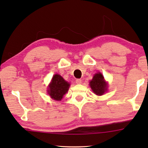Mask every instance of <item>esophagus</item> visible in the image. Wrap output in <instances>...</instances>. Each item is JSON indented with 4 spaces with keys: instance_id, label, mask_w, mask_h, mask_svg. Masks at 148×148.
I'll return each instance as SVG.
<instances>
[{
    "instance_id": "34e87169",
    "label": "esophagus",
    "mask_w": 148,
    "mask_h": 148,
    "mask_svg": "<svg viewBox=\"0 0 148 148\" xmlns=\"http://www.w3.org/2000/svg\"><path fill=\"white\" fill-rule=\"evenodd\" d=\"M76 84H80L81 83H82V80H81V79H79V78L76 79Z\"/></svg>"
}]
</instances>
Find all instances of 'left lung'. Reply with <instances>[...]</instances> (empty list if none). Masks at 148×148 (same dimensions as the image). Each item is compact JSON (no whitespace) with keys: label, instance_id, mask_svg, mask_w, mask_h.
Returning a JSON list of instances; mask_svg holds the SVG:
<instances>
[{"label":"left lung","instance_id":"1","mask_svg":"<svg viewBox=\"0 0 148 148\" xmlns=\"http://www.w3.org/2000/svg\"><path fill=\"white\" fill-rule=\"evenodd\" d=\"M90 86L96 95H103L107 90V85L106 84L104 77L101 73L96 74L92 80L90 82Z\"/></svg>","mask_w":148,"mask_h":148}]
</instances>
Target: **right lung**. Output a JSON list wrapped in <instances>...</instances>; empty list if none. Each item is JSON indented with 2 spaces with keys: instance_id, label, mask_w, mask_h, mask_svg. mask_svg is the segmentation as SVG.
<instances>
[{
  "instance_id": "right-lung-1",
  "label": "right lung",
  "mask_w": 148,
  "mask_h": 148,
  "mask_svg": "<svg viewBox=\"0 0 148 148\" xmlns=\"http://www.w3.org/2000/svg\"><path fill=\"white\" fill-rule=\"evenodd\" d=\"M70 84L59 74L53 76L52 80L49 86L48 93L51 98L56 101H61L64 95L68 92Z\"/></svg>"
}]
</instances>
